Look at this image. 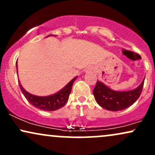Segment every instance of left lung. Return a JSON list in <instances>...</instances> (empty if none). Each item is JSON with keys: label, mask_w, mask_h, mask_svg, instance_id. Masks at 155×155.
I'll list each match as a JSON object with an SVG mask.
<instances>
[{"label": "left lung", "mask_w": 155, "mask_h": 155, "mask_svg": "<svg viewBox=\"0 0 155 155\" xmlns=\"http://www.w3.org/2000/svg\"><path fill=\"white\" fill-rule=\"evenodd\" d=\"M144 80L136 89L130 91H114L101 81H97L93 90L96 102L108 111H122L130 107L138 100L143 90Z\"/></svg>", "instance_id": "8db88e82"}]
</instances>
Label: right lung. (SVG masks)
Masks as SVG:
<instances>
[{"label": "right lung", "instance_id": "right-lung-1", "mask_svg": "<svg viewBox=\"0 0 155 155\" xmlns=\"http://www.w3.org/2000/svg\"><path fill=\"white\" fill-rule=\"evenodd\" d=\"M16 65L17 68V64H16ZM76 78H77V76L73 79L60 91L54 94V95L45 96V97H40V96L30 94L22 87L20 81H18V83L21 91L30 104L35 106V108H38V109L43 110V111H52L62 108L66 104L68 100L69 95L71 92L73 84H74V81H75Z\"/></svg>", "mask_w": 155, "mask_h": 155}]
</instances>
